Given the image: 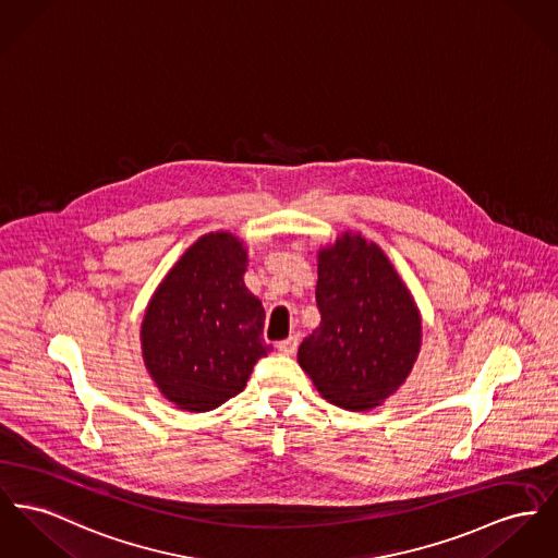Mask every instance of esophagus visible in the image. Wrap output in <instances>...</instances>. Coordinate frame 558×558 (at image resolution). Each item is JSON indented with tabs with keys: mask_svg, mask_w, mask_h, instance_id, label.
<instances>
[{
	"mask_svg": "<svg viewBox=\"0 0 558 558\" xmlns=\"http://www.w3.org/2000/svg\"><path fill=\"white\" fill-rule=\"evenodd\" d=\"M298 340H300V338H298L296 335L288 336L286 340H281V342L277 344V349H279L283 355H294L298 349Z\"/></svg>",
	"mask_w": 558,
	"mask_h": 558,
	"instance_id": "1",
	"label": "esophagus"
}]
</instances>
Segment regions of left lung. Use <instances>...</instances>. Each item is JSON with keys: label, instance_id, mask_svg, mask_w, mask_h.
Listing matches in <instances>:
<instances>
[{"label": "left lung", "instance_id": "1", "mask_svg": "<svg viewBox=\"0 0 558 558\" xmlns=\"http://www.w3.org/2000/svg\"><path fill=\"white\" fill-rule=\"evenodd\" d=\"M319 326L298 364L324 400L362 412L393 396L421 351V313L387 254L360 232H342L317 254Z\"/></svg>", "mask_w": 558, "mask_h": 558}]
</instances>
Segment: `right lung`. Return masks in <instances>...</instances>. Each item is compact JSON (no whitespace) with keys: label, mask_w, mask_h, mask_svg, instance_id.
I'll use <instances>...</instances> for the list:
<instances>
[{"label":"right lung","mask_w":558,"mask_h":558,"mask_svg":"<svg viewBox=\"0 0 558 558\" xmlns=\"http://www.w3.org/2000/svg\"><path fill=\"white\" fill-rule=\"evenodd\" d=\"M247 247L232 232L194 241L158 283L142 322V355L158 391L180 410L207 412L241 393L272 347L264 306L243 281Z\"/></svg>","instance_id":"right-lung-1"}]
</instances>
